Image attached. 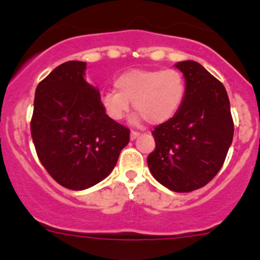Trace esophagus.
Listing matches in <instances>:
<instances>
[{
  "instance_id": "esophagus-1",
  "label": "esophagus",
  "mask_w": 260,
  "mask_h": 260,
  "mask_svg": "<svg viewBox=\"0 0 260 260\" xmlns=\"http://www.w3.org/2000/svg\"><path fill=\"white\" fill-rule=\"evenodd\" d=\"M141 136V133L140 132H137V131H132V132H131V140H136V138L137 137H140Z\"/></svg>"
}]
</instances>
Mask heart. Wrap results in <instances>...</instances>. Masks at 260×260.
Listing matches in <instances>:
<instances>
[{"mask_svg": "<svg viewBox=\"0 0 260 260\" xmlns=\"http://www.w3.org/2000/svg\"><path fill=\"white\" fill-rule=\"evenodd\" d=\"M115 90L102 94L103 112L112 120H120L129 109V102L141 117L151 124L172 119L186 95V79L176 69H135L114 80Z\"/></svg>", "mask_w": 260, "mask_h": 260, "instance_id": "heart-1", "label": "heart"}]
</instances>
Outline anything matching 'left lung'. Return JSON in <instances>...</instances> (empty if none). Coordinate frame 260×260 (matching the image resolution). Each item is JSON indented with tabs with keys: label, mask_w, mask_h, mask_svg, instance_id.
Masks as SVG:
<instances>
[{
	"label": "left lung",
	"mask_w": 260,
	"mask_h": 260,
	"mask_svg": "<svg viewBox=\"0 0 260 260\" xmlns=\"http://www.w3.org/2000/svg\"><path fill=\"white\" fill-rule=\"evenodd\" d=\"M186 79V95L172 119L152 132L156 148L149 171L175 192H190L216 176L233 142L234 123L224 85L192 60L175 64Z\"/></svg>",
	"instance_id": "8db88e82"
}]
</instances>
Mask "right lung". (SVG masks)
Returning a JSON list of instances; mask_svg holds the SVG:
<instances>
[{
    "instance_id": "add662e5",
    "label": "right lung",
    "mask_w": 260,
    "mask_h": 260,
    "mask_svg": "<svg viewBox=\"0 0 260 260\" xmlns=\"http://www.w3.org/2000/svg\"><path fill=\"white\" fill-rule=\"evenodd\" d=\"M86 62L67 61L39 83L31 137L57 183L85 190L106 179L129 142V129L103 112L101 94L84 79Z\"/></svg>"
}]
</instances>
